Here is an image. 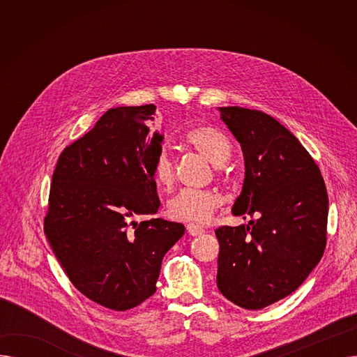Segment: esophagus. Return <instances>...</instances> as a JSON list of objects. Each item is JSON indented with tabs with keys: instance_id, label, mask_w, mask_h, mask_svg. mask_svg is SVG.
I'll use <instances>...</instances> for the list:
<instances>
[{
	"instance_id": "34e87169",
	"label": "esophagus",
	"mask_w": 357,
	"mask_h": 357,
	"mask_svg": "<svg viewBox=\"0 0 357 357\" xmlns=\"http://www.w3.org/2000/svg\"><path fill=\"white\" fill-rule=\"evenodd\" d=\"M186 230H188V233L191 236H199V234H202L205 231L201 226H198V224H195V222H188V224H186Z\"/></svg>"
}]
</instances>
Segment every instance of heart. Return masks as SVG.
Wrapping results in <instances>:
<instances>
[{"label":"heart","instance_id":"obj_1","mask_svg":"<svg viewBox=\"0 0 357 357\" xmlns=\"http://www.w3.org/2000/svg\"><path fill=\"white\" fill-rule=\"evenodd\" d=\"M183 142L194 147L214 165L226 163L231 156L229 137L217 127L202 124L190 128L183 135ZM152 178L158 188L171 191L175 183V166L165 150L153 160ZM222 204V197L213 190H182L167 204V215L178 221L208 222Z\"/></svg>","mask_w":357,"mask_h":357}]
</instances>
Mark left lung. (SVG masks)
<instances>
[{
  "mask_svg": "<svg viewBox=\"0 0 357 357\" xmlns=\"http://www.w3.org/2000/svg\"><path fill=\"white\" fill-rule=\"evenodd\" d=\"M218 109L245 156L233 214L257 220L215 230L217 287L233 304L261 310L292 294L323 257L328 195L320 167L278 120L243 107Z\"/></svg>",
  "mask_w": 357,
  "mask_h": 357,
  "instance_id": "left-lung-1",
  "label": "left lung"
}]
</instances>
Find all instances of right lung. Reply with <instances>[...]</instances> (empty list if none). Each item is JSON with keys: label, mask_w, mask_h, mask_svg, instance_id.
Segmentation results:
<instances>
[{"label": "right lung", "mask_w": 357, "mask_h": 357, "mask_svg": "<svg viewBox=\"0 0 357 357\" xmlns=\"http://www.w3.org/2000/svg\"><path fill=\"white\" fill-rule=\"evenodd\" d=\"M156 105L109 108L65 147L52 176L45 233L73 287L114 311L156 292L162 259L181 222L135 217L159 210L152 166L163 136L150 135Z\"/></svg>", "instance_id": "add662e5"}]
</instances>
